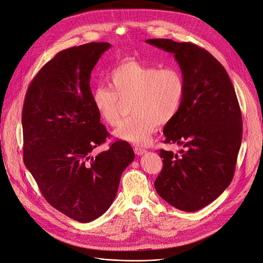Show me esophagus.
Segmentation results:
<instances>
[{"label": "esophagus", "mask_w": 263, "mask_h": 263, "mask_svg": "<svg viewBox=\"0 0 263 263\" xmlns=\"http://www.w3.org/2000/svg\"><path fill=\"white\" fill-rule=\"evenodd\" d=\"M134 152H135L136 155H142V154H145V153L147 152V150L142 149V148H140V147H135V148H134Z\"/></svg>", "instance_id": "34e87169"}]
</instances>
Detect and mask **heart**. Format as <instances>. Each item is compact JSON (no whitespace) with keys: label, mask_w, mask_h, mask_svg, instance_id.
Returning <instances> with one entry per match:
<instances>
[{"label":"heart","mask_w":263,"mask_h":263,"mask_svg":"<svg viewBox=\"0 0 263 263\" xmlns=\"http://www.w3.org/2000/svg\"><path fill=\"white\" fill-rule=\"evenodd\" d=\"M109 87L100 85L91 93V103L101 121L115 126L123 103L132 114L119 124L114 137L146 146L158 124H166L177 114L184 97V80L175 67L157 68L136 61H125L108 74Z\"/></svg>","instance_id":"b5f03b06"}]
</instances>
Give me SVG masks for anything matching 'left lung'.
Instances as JSON below:
<instances>
[{"mask_svg":"<svg viewBox=\"0 0 263 263\" xmlns=\"http://www.w3.org/2000/svg\"><path fill=\"white\" fill-rule=\"evenodd\" d=\"M146 42L173 53L184 80L180 109L163 128L164 142L183 149L160 150L163 165L154 186L174 208L198 211L233 179L242 138L240 107L226 69L205 49L169 39Z\"/></svg>","mask_w":263,"mask_h":263,"instance_id":"obj_1","label":"left lung"}]
</instances>
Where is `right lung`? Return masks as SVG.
Masks as SVG:
<instances>
[{
	"label": "right lung",
	"mask_w": 263,
	"mask_h": 263,
	"mask_svg": "<svg viewBox=\"0 0 263 263\" xmlns=\"http://www.w3.org/2000/svg\"><path fill=\"white\" fill-rule=\"evenodd\" d=\"M109 43H88L59 52L32 80L24 102V162L54 209L89 222L112 204L119 180L135 155L116 140L97 156L109 137L91 103L90 78Z\"/></svg>",
	"instance_id": "1"
}]
</instances>
